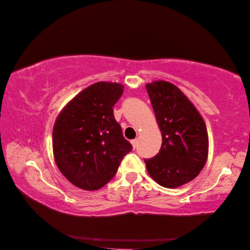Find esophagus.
Returning <instances> with one entry per match:
<instances>
[{
  "label": "esophagus",
  "instance_id": "obj_1",
  "mask_svg": "<svg viewBox=\"0 0 250 250\" xmlns=\"http://www.w3.org/2000/svg\"><path fill=\"white\" fill-rule=\"evenodd\" d=\"M130 143H132V145H133L134 148H136V147H137V144H138V140H136V138H135V140H133V141L130 142Z\"/></svg>",
  "mask_w": 250,
  "mask_h": 250
}]
</instances>
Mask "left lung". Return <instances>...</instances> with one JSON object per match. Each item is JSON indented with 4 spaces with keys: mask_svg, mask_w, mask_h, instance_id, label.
<instances>
[{
    "mask_svg": "<svg viewBox=\"0 0 250 250\" xmlns=\"http://www.w3.org/2000/svg\"><path fill=\"white\" fill-rule=\"evenodd\" d=\"M162 132V146L154 157L144 159L155 182L167 188L193 179L207 161L208 135L200 114L181 89L165 81L146 85Z\"/></svg>",
    "mask_w": 250,
    "mask_h": 250,
    "instance_id": "8db88e82",
    "label": "left lung"
}]
</instances>
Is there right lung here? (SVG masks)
I'll use <instances>...</instances> for the list:
<instances>
[{
	"label": "right lung",
	"mask_w": 250,
	"mask_h": 250,
	"mask_svg": "<svg viewBox=\"0 0 250 250\" xmlns=\"http://www.w3.org/2000/svg\"><path fill=\"white\" fill-rule=\"evenodd\" d=\"M123 85L98 82L82 91L57 117L53 128L56 165L73 185L96 190L107 184L133 149L123 136L113 107Z\"/></svg>",
	"instance_id": "right-lung-1"
}]
</instances>
